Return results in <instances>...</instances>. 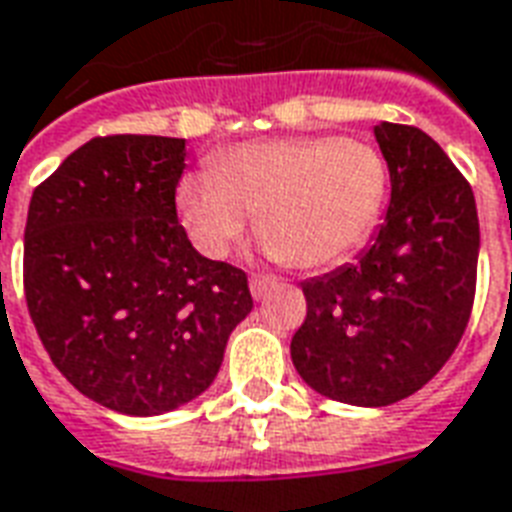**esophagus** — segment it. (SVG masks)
Returning <instances> with one entry per match:
<instances>
[{
    "label": "esophagus",
    "mask_w": 512,
    "mask_h": 512,
    "mask_svg": "<svg viewBox=\"0 0 512 512\" xmlns=\"http://www.w3.org/2000/svg\"><path fill=\"white\" fill-rule=\"evenodd\" d=\"M275 286H278V278H275V275H251L253 299H264Z\"/></svg>",
    "instance_id": "1"
}]
</instances>
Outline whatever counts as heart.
<instances>
[{
	"instance_id": "1",
	"label": "heart",
	"mask_w": 512,
	"mask_h": 512,
	"mask_svg": "<svg viewBox=\"0 0 512 512\" xmlns=\"http://www.w3.org/2000/svg\"><path fill=\"white\" fill-rule=\"evenodd\" d=\"M388 167L364 140L313 134L234 145L210 172L180 180L178 210L197 248L232 251L248 215L272 256L302 270L329 267L367 240L386 202Z\"/></svg>"
}]
</instances>
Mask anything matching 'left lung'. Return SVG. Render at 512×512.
<instances>
[{"mask_svg": "<svg viewBox=\"0 0 512 512\" xmlns=\"http://www.w3.org/2000/svg\"><path fill=\"white\" fill-rule=\"evenodd\" d=\"M391 175L386 221L356 264L302 283L291 361L329 399L383 407L443 370L475 299L480 226L453 161L416 126H375Z\"/></svg>", "mask_w": 512, "mask_h": 512, "instance_id": "1", "label": "left lung"}]
</instances>
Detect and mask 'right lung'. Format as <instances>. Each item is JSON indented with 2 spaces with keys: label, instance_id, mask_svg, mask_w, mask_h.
<instances>
[{
  "label": "right lung",
  "instance_id": "add662e5",
  "mask_svg": "<svg viewBox=\"0 0 512 512\" xmlns=\"http://www.w3.org/2000/svg\"><path fill=\"white\" fill-rule=\"evenodd\" d=\"M186 140L94 137L34 188L23 291L45 351L80 394L161 416L213 383L253 299L178 224Z\"/></svg>",
  "mask_w": 512,
  "mask_h": 512
}]
</instances>
